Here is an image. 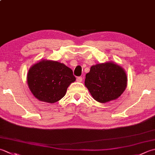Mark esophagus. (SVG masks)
<instances>
[{
	"label": "esophagus",
	"mask_w": 155,
	"mask_h": 155,
	"mask_svg": "<svg viewBox=\"0 0 155 155\" xmlns=\"http://www.w3.org/2000/svg\"><path fill=\"white\" fill-rule=\"evenodd\" d=\"M82 81H83V77H78L77 78V82H79V83H81V82H82Z\"/></svg>",
	"instance_id": "esophagus-1"
}]
</instances>
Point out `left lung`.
<instances>
[{"label": "left lung", "instance_id": "8db88e82", "mask_svg": "<svg viewBox=\"0 0 155 155\" xmlns=\"http://www.w3.org/2000/svg\"><path fill=\"white\" fill-rule=\"evenodd\" d=\"M84 84L94 99L104 104L122 95L127 86V76L121 66L113 62L99 64L91 67Z\"/></svg>", "mask_w": 155, "mask_h": 155}]
</instances>
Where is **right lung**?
<instances>
[{"label": "right lung", "instance_id": "add662e5", "mask_svg": "<svg viewBox=\"0 0 155 155\" xmlns=\"http://www.w3.org/2000/svg\"><path fill=\"white\" fill-rule=\"evenodd\" d=\"M76 78L72 70L64 64L42 60L30 68L27 83L33 95L39 101L57 102L65 95Z\"/></svg>", "mask_w": 155, "mask_h": 155}]
</instances>
